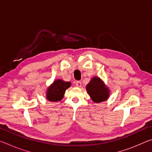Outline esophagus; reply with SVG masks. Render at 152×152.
Returning a JSON list of instances; mask_svg holds the SVG:
<instances>
[{
    "mask_svg": "<svg viewBox=\"0 0 152 152\" xmlns=\"http://www.w3.org/2000/svg\"><path fill=\"white\" fill-rule=\"evenodd\" d=\"M76 85L77 87H79V88H80L82 86V82H80V81H77L76 82Z\"/></svg>",
    "mask_w": 152,
    "mask_h": 152,
    "instance_id": "1",
    "label": "esophagus"
}]
</instances>
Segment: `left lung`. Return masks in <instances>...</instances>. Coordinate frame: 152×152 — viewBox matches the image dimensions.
I'll return each instance as SVG.
<instances>
[{
	"label": "left lung",
	"mask_w": 152,
	"mask_h": 152,
	"mask_svg": "<svg viewBox=\"0 0 152 152\" xmlns=\"http://www.w3.org/2000/svg\"><path fill=\"white\" fill-rule=\"evenodd\" d=\"M86 91L92 101L99 103L109 99L110 91L104 82L99 77L94 76L86 85Z\"/></svg>",
	"instance_id": "1"
}]
</instances>
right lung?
Returning a JSON list of instances; mask_svg holds the SVG:
<instances>
[{
	"label": "right lung",
	"instance_id": "add662e5",
	"mask_svg": "<svg viewBox=\"0 0 152 152\" xmlns=\"http://www.w3.org/2000/svg\"><path fill=\"white\" fill-rule=\"evenodd\" d=\"M70 82L58 79L48 87L46 92V99L51 102H58L63 99L66 89L70 87Z\"/></svg>",
	"mask_w": 152,
	"mask_h": 152
}]
</instances>
